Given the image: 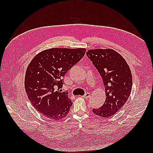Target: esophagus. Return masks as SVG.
I'll list each match as a JSON object with an SVG mask.
<instances>
[{
	"label": "esophagus",
	"mask_w": 153,
	"mask_h": 153,
	"mask_svg": "<svg viewBox=\"0 0 153 153\" xmlns=\"http://www.w3.org/2000/svg\"><path fill=\"white\" fill-rule=\"evenodd\" d=\"M90 96H91V94L89 93H86L85 95L83 96V97L84 99H88V98H89Z\"/></svg>",
	"instance_id": "1"
}]
</instances>
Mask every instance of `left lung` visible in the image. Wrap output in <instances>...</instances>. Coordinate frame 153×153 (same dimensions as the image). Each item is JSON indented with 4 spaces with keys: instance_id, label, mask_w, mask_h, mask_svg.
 Listing matches in <instances>:
<instances>
[{
    "instance_id": "8db88e82",
    "label": "left lung",
    "mask_w": 153,
    "mask_h": 153,
    "mask_svg": "<svg viewBox=\"0 0 153 153\" xmlns=\"http://www.w3.org/2000/svg\"><path fill=\"white\" fill-rule=\"evenodd\" d=\"M86 54L102 77L106 94L103 105L92 111L97 116L108 118L121 109L130 95V68L122 55L111 48L90 49Z\"/></svg>"
}]
</instances>
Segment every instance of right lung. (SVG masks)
<instances>
[{"label": "right lung", "instance_id": "obj_1", "mask_svg": "<svg viewBox=\"0 0 153 153\" xmlns=\"http://www.w3.org/2000/svg\"><path fill=\"white\" fill-rule=\"evenodd\" d=\"M85 51V48H48L37 54L29 64L25 91L34 108L48 119L58 121L69 113L72 102L67 92L59 91L63 85L62 78Z\"/></svg>", "mask_w": 153, "mask_h": 153}]
</instances>
